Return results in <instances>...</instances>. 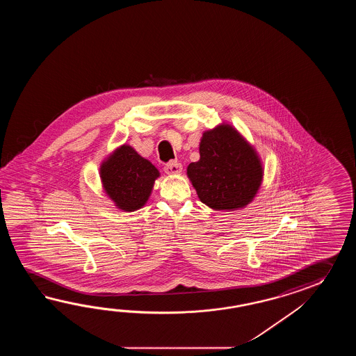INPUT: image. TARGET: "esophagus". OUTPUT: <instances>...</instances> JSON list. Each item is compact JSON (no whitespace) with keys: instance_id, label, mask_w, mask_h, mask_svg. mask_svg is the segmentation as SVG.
<instances>
[{"instance_id":"obj_1","label":"esophagus","mask_w":356,"mask_h":356,"mask_svg":"<svg viewBox=\"0 0 356 356\" xmlns=\"http://www.w3.org/2000/svg\"><path fill=\"white\" fill-rule=\"evenodd\" d=\"M164 172H165L168 175H181V163H178V161H170V163H168L165 168H164Z\"/></svg>"}]
</instances>
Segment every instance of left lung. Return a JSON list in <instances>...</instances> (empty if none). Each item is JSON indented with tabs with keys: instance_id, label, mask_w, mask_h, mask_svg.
<instances>
[{
	"instance_id": "obj_1",
	"label": "left lung",
	"mask_w": 356,
	"mask_h": 356,
	"mask_svg": "<svg viewBox=\"0 0 356 356\" xmlns=\"http://www.w3.org/2000/svg\"><path fill=\"white\" fill-rule=\"evenodd\" d=\"M187 175L202 204L216 211H234L253 201L264 179L256 149L227 123L204 131L200 160Z\"/></svg>"
}]
</instances>
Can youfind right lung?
Listing matches in <instances>:
<instances>
[{"mask_svg": "<svg viewBox=\"0 0 356 356\" xmlns=\"http://www.w3.org/2000/svg\"><path fill=\"white\" fill-rule=\"evenodd\" d=\"M99 173L106 196L117 209L127 212L144 207L160 177L159 170L149 160L126 144L103 160Z\"/></svg>", "mask_w": 356, "mask_h": 356, "instance_id": "1", "label": "right lung"}]
</instances>
